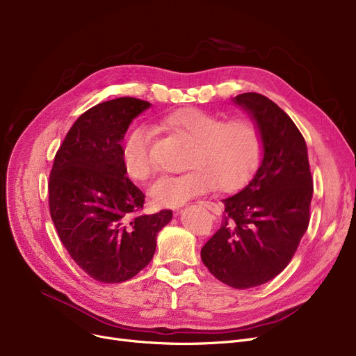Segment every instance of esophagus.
<instances>
[{
	"label": "esophagus",
	"instance_id": "esophagus-1",
	"mask_svg": "<svg viewBox=\"0 0 356 356\" xmlns=\"http://www.w3.org/2000/svg\"><path fill=\"white\" fill-rule=\"evenodd\" d=\"M200 207H203V208H207L208 211H211V212H213V213H219L220 212V207L219 204H216V203H213V202H209V200H200V202H197Z\"/></svg>",
	"mask_w": 356,
	"mask_h": 356
}]
</instances>
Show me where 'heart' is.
<instances>
[{"mask_svg":"<svg viewBox=\"0 0 356 356\" xmlns=\"http://www.w3.org/2000/svg\"><path fill=\"white\" fill-rule=\"evenodd\" d=\"M163 124L192 143L180 175H163L148 188L159 208H179L191 199L213 189L229 192L244 184L259 161L263 140L255 124L247 120L222 122L211 112L183 108L163 118ZM154 133L147 125L131 129L121 147L125 175L137 181L153 172L152 144Z\"/></svg>","mask_w":356,"mask_h":356,"instance_id":"obj_1","label":"heart"}]
</instances>
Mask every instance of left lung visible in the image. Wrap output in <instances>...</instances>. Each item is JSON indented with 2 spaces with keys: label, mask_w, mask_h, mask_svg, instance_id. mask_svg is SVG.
<instances>
[{
  "label": "left lung",
  "mask_w": 356,
  "mask_h": 356,
  "mask_svg": "<svg viewBox=\"0 0 356 356\" xmlns=\"http://www.w3.org/2000/svg\"><path fill=\"white\" fill-rule=\"evenodd\" d=\"M232 102L259 129L263 159L244 189L223 199L220 228L203 245V264L234 289L264 284L282 273L309 227L313 179L307 145L286 112L264 95Z\"/></svg>",
  "instance_id": "1"
}]
</instances>
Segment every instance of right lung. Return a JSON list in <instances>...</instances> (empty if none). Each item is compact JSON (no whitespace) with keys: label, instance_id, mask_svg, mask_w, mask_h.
Returning <instances> with one entry per match:
<instances>
[{"label":"right lung","instance_id":"1","mask_svg":"<svg viewBox=\"0 0 356 356\" xmlns=\"http://www.w3.org/2000/svg\"><path fill=\"white\" fill-rule=\"evenodd\" d=\"M149 106L128 97L92 106L54 157L49 204L56 231L74 263L101 283L127 282L147 267L159 232L173 218L165 209L129 218L145 196L124 172L121 143Z\"/></svg>","mask_w":356,"mask_h":356}]
</instances>
